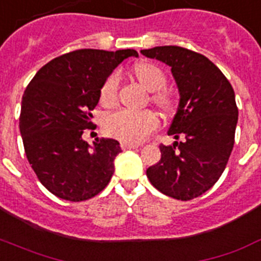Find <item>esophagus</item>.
<instances>
[{
	"label": "esophagus",
	"instance_id": "1",
	"mask_svg": "<svg viewBox=\"0 0 261 261\" xmlns=\"http://www.w3.org/2000/svg\"><path fill=\"white\" fill-rule=\"evenodd\" d=\"M122 149L123 150H131V149H138V147H139V146L138 145H134V143H122Z\"/></svg>",
	"mask_w": 261,
	"mask_h": 261
}]
</instances>
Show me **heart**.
Here are the masks:
<instances>
[{
  "label": "heart",
  "mask_w": 261,
  "mask_h": 261,
  "mask_svg": "<svg viewBox=\"0 0 261 261\" xmlns=\"http://www.w3.org/2000/svg\"><path fill=\"white\" fill-rule=\"evenodd\" d=\"M134 73L141 84L149 91H156L152 100L162 109L171 106V95L162 88L166 84V75L160 65L154 63H139L135 65ZM119 87V75L112 73L107 77L100 90L101 105L110 106L116 100ZM160 122L154 112L118 110L106 116L105 130L111 137L124 143H141L158 127Z\"/></svg>",
  "instance_id": "b5f03b06"
}]
</instances>
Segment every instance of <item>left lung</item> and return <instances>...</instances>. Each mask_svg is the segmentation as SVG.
Here are the masks:
<instances>
[{"mask_svg":"<svg viewBox=\"0 0 261 261\" xmlns=\"http://www.w3.org/2000/svg\"><path fill=\"white\" fill-rule=\"evenodd\" d=\"M141 54L171 68L179 103L167 134L182 138L160 146V162L146 174L166 196L193 200L219 181L228 164L239 118L234 91L224 73L197 52L166 45Z\"/></svg>","mask_w":261,"mask_h":261,"instance_id":"1","label":"left lung"}]
</instances>
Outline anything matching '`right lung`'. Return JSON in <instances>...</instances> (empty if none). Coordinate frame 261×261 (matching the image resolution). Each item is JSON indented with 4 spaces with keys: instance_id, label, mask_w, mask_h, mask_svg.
I'll list each match as a JSON object with an SVG mask.
<instances>
[{
    "instance_id": "right-lung-1",
    "label": "right lung",
    "mask_w": 261,
    "mask_h": 261,
    "mask_svg": "<svg viewBox=\"0 0 261 261\" xmlns=\"http://www.w3.org/2000/svg\"><path fill=\"white\" fill-rule=\"evenodd\" d=\"M134 49H79L50 60L28 84L21 101L20 131L37 178L61 200L92 198L109 185L122 151L112 138L83 139L101 86Z\"/></svg>"
}]
</instances>
